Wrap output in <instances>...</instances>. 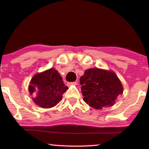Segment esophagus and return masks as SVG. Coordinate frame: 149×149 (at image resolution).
I'll return each instance as SVG.
<instances>
[{"instance_id":"1","label":"esophagus","mask_w":149,"mask_h":149,"mask_svg":"<svg viewBox=\"0 0 149 149\" xmlns=\"http://www.w3.org/2000/svg\"><path fill=\"white\" fill-rule=\"evenodd\" d=\"M67 84H68V86L69 85H75L77 84V82H76V81H74V82H68Z\"/></svg>"}]
</instances>
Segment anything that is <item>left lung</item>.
<instances>
[{
    "label": "left lung",
    "mask_w": 149,
    "mask_h": 149,
    "mask_svg": "<svg viewBox=\"0 0 149 149\" xmlns=\"http://www.w3.org/2000/svg\"><path fill=\"white\" fill-rule=\"evenodd\" d=\"M83 100L95 109L112 107L119 95L123 93V86L113 71L89 68L80 78Z\"/></svg>",
    "instance_id": "1"
}]
</instances>
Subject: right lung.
Segmentation results:
<instances>
[{"mask_svg":"<svg viewBox=\"0 0 149 149\" xmlns=\"http://www.w3.org/2000/svg\"><path fill=\"white\" fill-rule=\"evenodd\" d=\"M29 85V92L34 95L33 101L40 107L52 108L62 98V94L68 89L58 70L50 68L38 73L32 77Z\"/></svg>","mask_w":149,"mask_h":149,"instance_id":"right-lung-1","label":"right lung"}]
</instances>
